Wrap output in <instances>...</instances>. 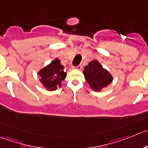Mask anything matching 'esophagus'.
I'll list each match as a JSON object with an SVG mask.
<instances>
[{"mask_svg": "<svg viewBox=\"0 0 148 148\" xmlns=\"http://www.w3.org/2000/svg\"><path fill=\"white\" fill-rule=\"evenodd\" d=\"M75 69H77V70H81L82 69V65H79L76 67H73Z\"/></svg>", "mask_w": 148, "mask_h": 148, "instance_id": "1", "label": "esophagus"}]
</instances>
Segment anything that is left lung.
I'll return each mask as SVG.
<instances>
[{"instance_id":"1","label":"left lung","mask_w":148,"mask_h":148,"mask_svg":"<svg viewBox=\"0 0 148 148\" xmlns=\"http://www.w3.org/2000/svg\"><path fill=\"white\" fill-rule=\"evenodd\" d=\"M85 79L95 91H100L112 82L113 77L96 60L91 61L84 67L83 71Z\"/></svg>"}]
</instances>
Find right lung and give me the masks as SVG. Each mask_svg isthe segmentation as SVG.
Segmentation results:
<instances>
[{
    "instance_id": "right-lung-1",
    "label": "right lung",
    "mask_w": 148,
    "mask_h": 148,
    "mask_svg": "<svg viewBox=\"0 0 148 148\" xmlns=\"http://www.w3.org/2000/svg\"><path fill=\"white\" fill-rule=\"evenodd\" d=\"M39 81L47 90H55L62 86V81L66 77V72L64 71V66L61 65L58 58L50 64L42 68L38 73Z\"/></svg>"
}]
</instances>
